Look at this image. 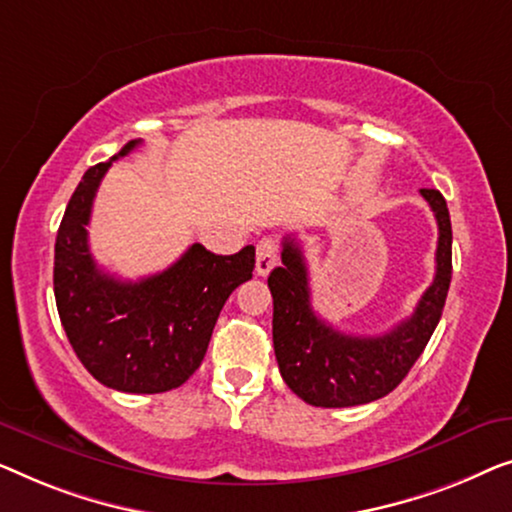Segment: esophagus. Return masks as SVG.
Segmentation results:
<instances>
[{"mask_svg": "<svg viewBox=\"0 0 512 512\" xmlns=\"http://www.w3.org/2000/svg\"><path fill=\"white\" fill-rule=\"evenodd\" d=\"M278 264V243L273 239H262L257 243V273L269 276V271Z\"/></svg>", "mask_w": 512, "mask_h": 512, "instance_id": "esophagus-1", "label": "esophagus"}]
</instances>
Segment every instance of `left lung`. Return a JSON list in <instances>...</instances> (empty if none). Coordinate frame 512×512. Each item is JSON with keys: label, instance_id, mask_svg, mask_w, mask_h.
Returning a JSON list of instances; mask_svg holds the SVG:
<instances>
[{"label": "left lung", "instance_id": "obj_1", "mask_svg": "<svg viewBox=\"0 0 512 512\" xmlns=\"http://www.w3.org/2000/svg\"><path fill=\"white\" fill-rule=\"evenodd\" d=\"M438 222L436 276L410 318L380 336L343 334L311 306L308 269L294 239L283 243V264L269 273L273 350L287 387L311 406L345 408L390 394L427 348L441 320L452 278V225L438 190H420Z\"/></svg>", "mask_w": 512, "mask_h": 512}]
</instances>
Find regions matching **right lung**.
I'll return each instance as SVG.
<instances>
[{
	"instance_id": "right-lung-1",
	"label": "right lung",
	"mask_w": 512,
	"mask_h": 512,
	"mask_svg": "<svg viewBox=\"0 0 512 512\" xmlns=\"http://www.w3.org/2000/svg\"><path fill=\"white\" fill-rule=\"evenodd\" d=\"M139 143L90 167L71 194L55 239L53 285L62 327L85 369L111 390L160 394L199 369L229 294L253 278L255 248L213 255L192 243L169 269L136 283L99 269L85 229L92 201L111 164Z\"/></svg>"
}]
</instances>
